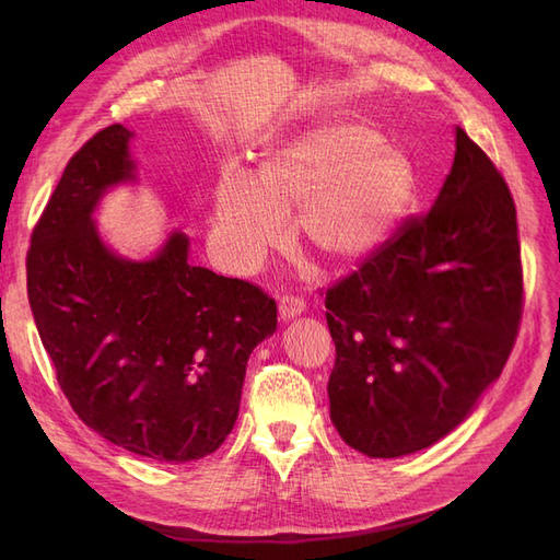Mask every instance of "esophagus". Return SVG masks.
<instances>
[{
	"instance_id": "1",
	"label": "esophagus",
	"mask_w": 560,
	"mask_h": 560,
	"mask_svg": "<svg viewBox=\"0 0 560 560\" xmlns=\"http://www.w3.org/2000/svg\"><path fill=\"white\" fill-rule=\"evenodd\" d=\"M278 306H280V317H282V319H292V317H296V315L303 313V308H306V303H303L301 296L282 294Z\"/></svg>"
}]
</instances>
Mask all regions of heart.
I'll return each mask as SVG.
<instances>
[{"label": "heart", "mask_w": 560, "mask_h": 560, "mask_svg": "<svg viewBox=\"0 0 560 560\" xmlns=\"http://www.w3.org/2000/svg\"><path fill=\"white\" fill-rule=\"evenodd\" d=\"M411 159L364 121H334L280 142L257 175L229 167L214 194V238L222 261L249 273L282 241L294 214L299 241L327 261L369 252L409 208Z\"/></svg>", "instance_id": "1"}]
</instances>
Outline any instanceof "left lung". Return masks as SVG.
Returning <instances> with one entry per match:
<instances>
[{
  "mask_svg": "<svg viewBox=\"0 0 560 560\" xmlns=\"http://www.w3.org/2000/svg\"><path fill=\"white\" fill-rule=\"evenodd\" d=\"M325 306L329 413L369 457L432 446L502 374L523 315L516 206L463 128L432 210L404 219Z\"/></svg>",
  "mask_w": 560,
  "mask_h": 560,
  "instance_id": "8db88e82",
  "label": "left lung"
}]
</instances>
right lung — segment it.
Listing matches in <instances>:
<instances>
[{
	"label": "right lung",
	"instance_id": "obj_1",
	"mask_svg": "<svg viewBox=\"0 0 560 560\" xmlns=\"http://www.w3.org/2000/svg\"><path fill=\"white\" fill-rule=\"evenodd\" d=\"M121 124L67 163L27 249V299L58 385L107 442L159 463L214 453L235 425L249 352L276 331L261 287L189 264L173 233L151 261L112 254L91 222L132 177Z\"/></svg>",
	"mask_w": 560,
	"mask_h": 560
}]
</instances>
